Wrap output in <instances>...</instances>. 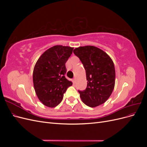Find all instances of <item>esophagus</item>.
<instances>
[{
    "label": "esophagus",
    "instance_id": "1",
    "mask_svg": "<svg viewBox=\"0 0 147 147\" xmlns=\"http://www.w3.org/2000/svg\"><path fill=\"white\" fill-rule=\"evenodd\" d=\"M72 82H73V83H74V84H75V78H74V79L72 80Z\"/></svg>",
    "mask_w": 147,
    "mask_h": 147
}]
</instances>
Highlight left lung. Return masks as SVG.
Here are the masks:
<instances>
[{"mask_svg":"<svg viewBox=\"0 0 147 147\" xmlns=\"http://www.w3.org/2000/svg\"><path fill=\"white\" fill-rule=\"evenodd\" d=\"M86 70L87 87L78 91L81 99L90 107L104 104L113 91L115 69L111 57L101 49L94 46H84L74 50Z\"/></svg>","mask_w":147,"mask_h":147,"instance_id":"obj_1","label":"left lung"}]
</instances>
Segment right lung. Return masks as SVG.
<instances>
[{
    "label": "right lung",
    "mask_w": 147,
    "mask_h": 147,
    "mask_svg": "<svg viewBox=\"0 0 147 147\" xmlns=\"http://www.w3.org/2000/svg\"><path fill=\"white\" fill-rule=\"evenodd\" d=\"M74 48L55 45L40 56L33 70V83L37 96L42 103L53 108L63 99L72 82L65 77V63Z\"/></svg>",
    "instance_id": "right-lung-1"
}]
</instances>
